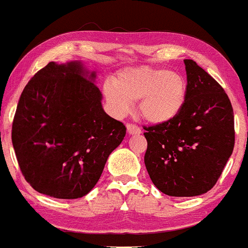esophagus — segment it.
<instances>
[{
	"label": "esophagus",
	"mask_w": 248,
	"mask_h": 248,
	"mask_svg": "<svg viewBox=\"0 0 248 248\" xmlns=\"http://www.w3.org/2000/svg\"><path fill=\"white\" fill-rule=\"evenodd\" d=\"M127 132H128L129 135H134V134H140V133H141V129H140L137 124H127Z\"/></svg>",
	"instance_id": "1"
}]
</instances>
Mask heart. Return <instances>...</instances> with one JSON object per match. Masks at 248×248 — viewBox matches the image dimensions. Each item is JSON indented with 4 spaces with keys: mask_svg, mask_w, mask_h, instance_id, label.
I'll list each match as a JSON object with an SVG mask.
<instances>
[{
    "mask_svg": "<svg viewBox=\"0 0 248 248\" xmlns=\"http://www.w3.org/2000/svg\"><path fill=\"white\" fill-rule=\"evenodd\" d=\"M104 97L116 116L132 110L133 102L140 115L153 124H165L183 110L187 97L186 80L174 70L150 66L127 67L103 88Z\"/></svg>",
    "mask_w": 248,
    "mask_h": 248,
    "instance_id": "heart-1",
    "label": "heart"
}]
</instances>
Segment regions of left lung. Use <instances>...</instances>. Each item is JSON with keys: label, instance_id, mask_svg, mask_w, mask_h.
<instances>
[{"label": "left lung", "instance_id": "8db88e82", "mask_svg": "<svg viewBox=\"0 0 248 248\" xmlns=\"http://www.w3.org/2000/svg\"><path fill=\"white\" fill-rule=\"evenodd\" d=\"M187 97L178 116L144 127L145 165L158 190L174 197L205 194L215 186L234 148V114L227 93L186 59Z\"/></svg>", "mask_w": 248, "mask_h": 248}]
</instances>
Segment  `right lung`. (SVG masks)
Returning a JSON list of instances; mask_svg holds the SVG:
<instances>
[{"label":"right lung","mask_w":248,"mask_h":248,"mask_svg":"<svg viewBox=\"0 0 248 248\" xmlns=\"http://www.w3.org/2000/svg\"><path fill=\"white\" fill-rule=\"evenodd\" d=\"M95 79L80 61L51 62L21 93L12 141L25 179L40 194L85 196L126 135L124 124L104 111Z\"/></svg>","instance_id":"right-lung-1"}]
</instances>
